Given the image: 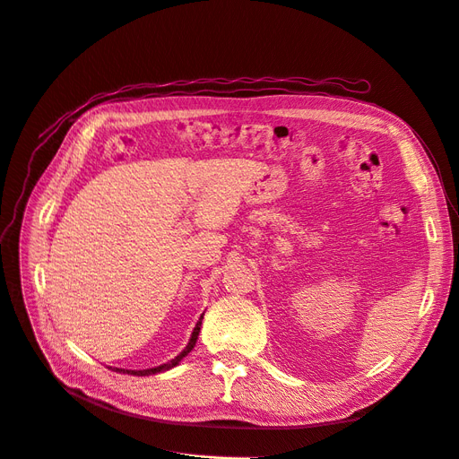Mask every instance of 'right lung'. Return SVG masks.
Wrapping results in <instances>:
<instances>
[{"mask_svg":"<svg viewBox=\"0 0 459 459\" xmlns=\"http://www.w3.org/2000/svg\"><path fill=\"white\" fill-rule=\"evenodd\" d=\"M204 316V315H203ZM203 316L199 318V322H197V325H195V329H193V334H191V339H189V342H187V346L173 359V360H169V363H165V365H160V367H156V368H147V370H123V368H117V372H123V374H132V376H151V374H158V372H165V370H169V368H173V367H177L180 360L193 350V346H195V342H197V339H199V331H201V324H203Z\"/></svg>","mask_w":459,"mask_h":459,"instance_id":"obj_1","label":"right lung"}]
</instances>
